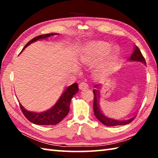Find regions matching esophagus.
Returning <instances> with one entry per match:
<instances>
[{
	"label": "esophagus",
	"instance_id": "esophagus-1",
	"mask_svg": "<svg viewBox=\"0 0 158 158\" xmlns=\"http://www.w3.org/2000/svg\"><path fill=\"white\" fill-rule=\"evenodd\" d=\"M88 87H89V85H88V84L85 81H81L79 84L80 89H84L85 88H88Z\"/></svg>",
	"mask_w": 158,
	"mask_h": 158
}]
</instances>
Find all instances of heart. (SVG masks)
Returning a JSON list of instances; mask_svg holds the SVG:
<instances>
[{
  "mask_svg": "<svg viewBox=\"0 0 158 158\" xmlns=\"http://www.w3.org/2000/svg\"><path fill=\"white\" fill-rule=\"evenodd\" d=\"M111 49L112 45L108 42H93L84 49L81 55L82 62L86 65H92L105 58L110 52ZM119 52L118 47L114 48L111 54L99 67L98 73L100 75L106 76L113 70L117 63Z\"/></svg>",
  "mask_w": 158,
  "mask_h": 158,
  "instance_id": "1",
  "label": "heart"
}]
</instances>
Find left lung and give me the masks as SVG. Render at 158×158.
<instances>
[{
  "instance_id": "left-lung-1",
  "label": "left lung",
  "mask_w": 158,
  "mask_h": 158,
  "mask_svg": "<svg viewBox=\"0 0 158 158\" xmlns=\"http://www.w3.org/2000/svg\"><path fill=\"white\" fill-rule=\"evenodd\" d=\"M129 60L132 61H139V62H141L144 64L146 63L145 58L141 54V52L139 48L136 46L134 49V52L131 55L130 58H129ZM100 84H97L95 85V89L93 90V95H94V98H93V110H94V114L96 118L100 121L102 123L105 125H107V126H117V125H127L130 123L132 122L135 117L131 118L128 120H125V121H119V120H115L113 118H110L106 117L105 116L100 110V105H99V100H100Z\"/></svg>"
}]
</instances>
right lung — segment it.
<instances>
[{"label":"right lung","mask_w":158,"mask_h":158,"mask_svg":"<svg viewBox=\"0 0 158 158\" xmlns=\"http://www.w3.org/2000/svg\"><path fill=\"white\" fill-rule=\"evenodd\" d=\"M55 35H58V33L44 34L34 37L25 45L22 51L24 50L28 45H30L34 42H36L39 40L47 38V37L53 36ZM22 51L21 52H22ZM78 90L79 88L77 83H74V84L69 85L65 89L57 102L52 108L43 112L37 113V112L28 111L21 104H19L21 110L26 118L34 124L39 125H56L62 121L69 113V105H70L72 98L78 92Z\"/></svg>","instance_id":"add662e5"}]
</instances>
